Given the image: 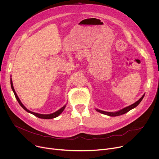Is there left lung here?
<instances>
[{
    "label": "left lung",
    "mask_w": 159,
    "mask_h": 159,
    "mask_svg": "<svg viewBox=\"0 0 159 159\" xmlns=\"http://www.w3.org/2000/svg\"><path fill=\"white\" fill-rule=\"evenodd\" d=\"M144 94L145 93H144V95L141 97V98L138 101H136L135 103L131 104L129 106L124 107V108H123L122 109H120V110H119L118 111H116V112H107V111H102V110H99V109H96L97 111H98V112H99V113H101L102 114H104V115H107V116H117L124 115V114L127 113L128 111H129L130 110H131V109H134V107H136L137 106H138V104L143 100V97L144 96Z\"/></svg>",
    "instance_id": "obj_1"
}]
</instances>
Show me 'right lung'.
Segmentation results:
<instances>
[{
	"mask_svg": "<svg viewBox=\"0 0 159 159\" xmlns=\"http://www.w3.org/2000/svg\"><path fill=\"white\" fill-rule=\"evenodd\" d=\"M11 86L12 90H13V92H14V94H15V95L16 99H17V101H18V103L20 104V105L24 109H25V110L26 111H27V112L29 113H31V114L34 115V116H37V117H38V118H43V119H52V118H56V117L58 116L61 113H62V111L64 110V109H65V107H66V105H65V106H64L62 107H61L60 109H58V111H55V113H52V114H48V115L39 114V113H34V112L30 111H29V109H27L25 107V106H24V105L21 103V101L20 100L19 97H18V95H17V94H16V92H15V89H14L13 84V81H12L11 78Z\"/></svg>",
	"mask_w": 159,
	"mask_h": 159,
	"instance_id": "right-lung-1",
	"label": "right lung"
}]
</instances>
